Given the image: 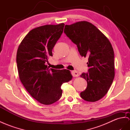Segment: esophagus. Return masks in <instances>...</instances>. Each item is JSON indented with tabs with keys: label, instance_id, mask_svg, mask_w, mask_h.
<instances>
[{
	"label": "esophagus",
	"instance_id": "1",
	"mask_svg": "<svg viewBox=\"0 0 130 130\" xmlns=\"http://www.w3.org/2000/svg\"><path fill=\"white\" fill-rule=\"evenodd\" d=\"M72 75L73 76H74V77H77V76H78V73L76 71H72Z\"/></svg>",
	"mask_w": 130,
	"mask_h": 130
}]
</instances>
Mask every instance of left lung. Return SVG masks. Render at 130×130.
I'll list each match as a JSON object with an SVG mask.
<instances>
[{
	"instance_id": "left-lung-1",
	"label": "left lung",
	"mask_w": 130,
	"mask_h": 130,
	"mask_svg": "<svg viewBox=\"0 0 130 130\" xmlns=\"http://www.w3.org/2000/svg\"><path fill=\"white\" fill-rule=\"evenodd\" d=\"M64 32L77 45L82 56L88 57V73L80 75L87 86L80 95L85 101L94 102L107 93L115 76L114 53L108 38L91 23L79 21L65 25Z\"/></svg>"
}]
</instances>
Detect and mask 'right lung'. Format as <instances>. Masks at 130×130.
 <instances>
[{
  "instance_id": "1",
  "label": "right lung",
  "mask_w": 130,
  "mask_h": 130,
  "mask_svg": "<svg viewBox=\"0 0 130 130\" xmlns=\"http://www.w3.org/2000/svg\"><path fill=\"white\" fill-rule=\"evenodd\" d=\"M65 24L32 29L20 44L16 54L19 78L29 94L41 104L50 105L61 98L62 84L71 81L68 70L49 69L46 62L63 32Z\"/></svg>"
}]
</instances>
